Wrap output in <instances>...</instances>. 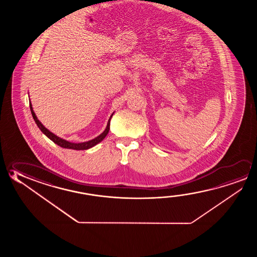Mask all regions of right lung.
I'll use <instances>...</instances> for the list:
<instances>
[{"mask_svg": "<svg viewBox=\"0 0 257 257\" xmlns=\"http://www.w3.org/2000/svg\"><path fill=\"white\" fill-rule=\"evenodd\" d=\"M30 110H31V114H32V116L34 118L35 122H36L38 128L41 130V132H42L44 135H47V137H48L51 141H53L55 144L59 145L60 147L65 148V149H72V150H76V151L88 150L89 148H91L93 147V146H95V145H97V143H99L101 141H103V139L105 138L106 135L108 134V132H109L110 120H111V117L113 116V114H112V115L110 116L109 120H108V122H107V125H106L105 130L102 133L101 135H98L97 138L91 140V141H88V142H85V143H70V142L65 141V140L61 139V138H59L58 136H56V135H54V134H52L50 131L47 130V128L44 126L41 122H39V120H38V117H37V115H36V114L34 113V111H33L31 103H30Z\"/></svg>", "mask_w": 257, "mask_h": 257, "instance_id": "1", "label": "right lung"}]
</instances>
